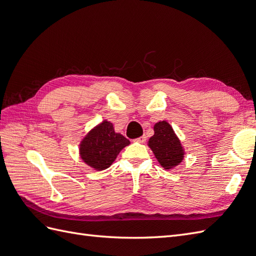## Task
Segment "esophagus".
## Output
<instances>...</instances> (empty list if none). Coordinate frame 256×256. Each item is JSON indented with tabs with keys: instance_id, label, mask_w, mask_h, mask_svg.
I'll list each match as a JSON object with an SVG mask.
<instances>
[{
	"instance_id": "obj_1",
	"label": "esophagus",
	"mask_w": 256,
	"mask_h": 256,
	"mask_svg": "<svg viewBox=\"0 0 256 256\" xmlns=\"http://www.w3.org/2000/svg\"><path fill=\"white\" fill-rule=\"evenodd\" d=\"M146 141V136H142L140 138H136V142H140V143H144Z\"/></svg>"
}]
</instances>
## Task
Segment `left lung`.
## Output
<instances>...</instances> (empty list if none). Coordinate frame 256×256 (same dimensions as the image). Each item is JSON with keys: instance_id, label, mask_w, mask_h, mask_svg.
Instances as JSON below:
<instances>
[{"instance_id": "8db88e82", "label": "left lung", "mask_w": 256, "mask_h": 256, "mask_svg": "<svg viewBox=\"0 0 256 256\" xmlns=\"http://www.w3.org/2000/svg\"><path fill=\"white\" fill-rule=\"evenodd\" d=\"M154 134L150 138L148 146L160 166L164 170H171L180 164L184 152L172 126L168 122L162 120L154 124Z\"/></svg>"}]
</instances>
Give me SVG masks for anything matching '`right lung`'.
<instances>
[{
  "instance_id": "1",
  "label": "right lung",
  "mask_w": 256,
  "mask_h": 256,
  "mask_svg": "<svg viewBox=\"0 0 256 256\" xmlns=\"http://www.w3.org/2000/svg\"><path fill=\"white\" fill-rule=\"evenodd\" d=\"M130 141L116 134L112 122L104 120L85 136L80 144V156L90 168L102 171L109 168Z\"/></svg>"
}]
</instances>
